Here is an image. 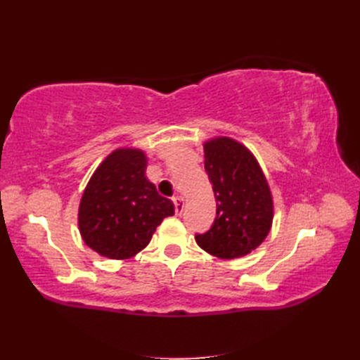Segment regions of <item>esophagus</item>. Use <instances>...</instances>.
I'll return each mask as SVG.
<instances>
[{
    "label": "esophagus",
    "instance_id": "obj_1",
    "mask_svg": "<svg viewBox=\"0 0 360 360\" xmlns=\"http://www.w3.org/2000/svg\"><path fill=\"white\" fill-rule=\"evenodd\" d=\"M172 201L174 205V213L176 215H181L182 210H184V198H182L181 195H176L172 198Z\"/></svg>",
    "mask_w": 360,
    "mask_h": 360
}]
</instances>
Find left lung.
I'll use <instances>...</instances> for the list:
<instances>
[{"mask_svg": "<svg viewBox=\"0 0 360 360\" xmlns=\"http://www.w3.org/2000/svg\"><path fill=\"white\" fill-rule=\"evenodd\" d=\"M204 168L217 200V217L198 246L218 258H238L258 248L271 231L274 205L264 174L252 153L229 137L204 145Z\"/></svg>", "mask_w": 360, "mask_h": 360, "instance_id": "8db88e82", "label": "left lung"}]
</instances>
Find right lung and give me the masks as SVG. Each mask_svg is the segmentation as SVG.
Instances as JSON below:
<instances>
[{"label":"right lung","mask_w":360,"mask_h":360,"mask_svg":"<svg viewBox=\"0 0 360 360\" xmlns=\"http://www.w3.org/2000/svg\"><path fill=\"white\" fill-rule=\"evenodd\" d=\"M141 150L112 151L98 165L83 192L79 227L88 246L112 259L136 255L150 243L162 219L172 217L170 200L145 178Z\"/></svg>","instance_id":"right-lung-1"}]
</instances>
